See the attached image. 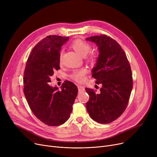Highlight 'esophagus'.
Here are the masks:
<instances>
[{"mask_svg": "<svg viewBox=\"0 0 157 157\" xmlns=\"http://www.w3.org/2000/svg\"><path fill=\"white\" fill-rule=\"evenodd\" d=\"M78 90L79 92H83L84 91V87L83 86H81V85H78Z\"/></svg>", "mask_w": 157, "mask_h": 157, "instance_id": "obj_1", "label": "esophagus"}]
</instances>
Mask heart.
<instances>
[{"label": "heart", "mask_w": 157, "mask_h": 157, "mask_svg": "<svg viewBox=\"0 0 157 157\" xmlns=\"http://www.w3.org/2000/svg\"><path fill=\"white\" fill-rule=\"evenodd\" d=\"M71 46L74 51H76L79 55L82 56H85L86 55L85 59L88 62L94 64L97 62L98 59V54L95 52H90V53L89 52L91 50L92 46L89 43L86 42V41L80 39H75L71 43ZM88 52L89 54L88 53ZM62 55L63 53L62 52H61L59 55V62L60 63L62 60ZM86 72V71L85 69H78L74 71L71 74V77L73 80L81 83V82L83 81Z\"/></svg>", "instance_id": "heart-1"}]
</instances>
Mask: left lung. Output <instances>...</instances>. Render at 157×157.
I'll return each instance as SVG.
<instances>
[{
	"mask_svg": "<svg viewBox=\"0 0 157 157\" xmlns=\"http://www.w3.org/2000/svg\"><path fill=\"white\" fill-rule=\"evenodd\" d=\"M86 40L95 43L99 55L92 77L102 85L100 92L85 88L90 96L86 109L90 117L99 123H109L119 118L126 109L133 81L125 52L113 38L102 34Z\"/></svg>",
	"mask_w": 157,
	"mask_h": 157,
	"instance_id": "obj_1",
	"label": "left lung"
}]
</instances>
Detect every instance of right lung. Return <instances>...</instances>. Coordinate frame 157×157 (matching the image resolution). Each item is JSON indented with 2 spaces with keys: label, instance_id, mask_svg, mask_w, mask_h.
<instances>
[{
  "label": "right lung",
  "instance_id": "add662e5",
  "mask_svg": "<svg viewBox=\"0 0 157 157\" xmlns=\"http://www.w3.org/2000/svg\"><path fill=\"white\" fill-rule=\"evenodd\" d=\"M68 37L49 36L32 49L24 71L23 92L35 116L49 126H59L70 117L78 95L77 86L65 81L62 90L49 85L54 72L60 69L59 55Z\"/></svg>",
  "mask_w": 157,
  "mask_h": 157
}]
</instances>
